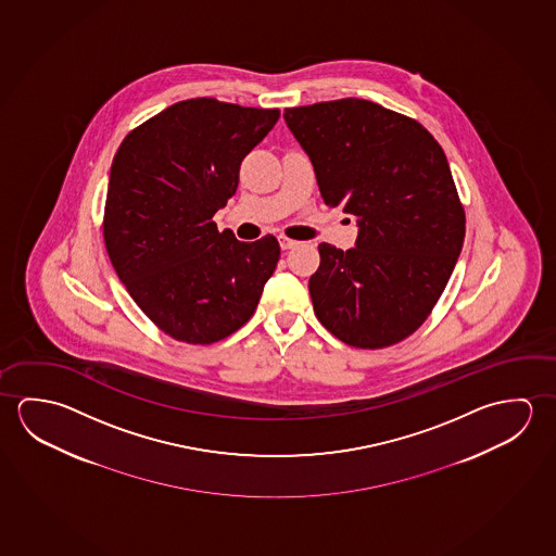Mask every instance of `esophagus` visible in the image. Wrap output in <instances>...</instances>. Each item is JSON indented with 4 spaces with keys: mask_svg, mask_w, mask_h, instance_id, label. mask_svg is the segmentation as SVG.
Listing matches in <instances>:
<instances>
[{
    "mask_svg": "<svg viewBox=\"0 0 556 556\" xmlns=\"http://www.w3.org/2000/svg\"><path fill=\"white\" fill-rule=\"evenodd\" d=\"M299 242L296 240H291V238L287 237H279V247H281V250H291V248L296 247Z\"/></svg>",
    "mask_w": 556,
    "mask_h": 556,
    "instance_id": "34e87169",
    "label": "esophagus"
}]
</instances>
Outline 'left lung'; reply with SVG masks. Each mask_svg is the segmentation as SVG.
<instances>
[{
	"label": "left lung",
	"instance_id": "left-lung-1",
	"mask_svg": "<svg viewBox=\"0 0 556 556\" xmlns=\"http://www.w3.org/2000/svg\"><path fill=\"white\" fill-rule=\"evenodd\" d=\"M282 118L326 205L358 227L346 252L319 244L314 312L346 345H393L427 319L464 247L446 155L419 122L363 99L287 109Z\"/></svg>",
	"mask_w": 556,
	"mask_h": 556
}]
</instances>
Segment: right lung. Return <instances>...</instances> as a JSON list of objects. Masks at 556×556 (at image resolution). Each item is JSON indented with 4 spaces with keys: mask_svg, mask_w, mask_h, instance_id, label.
I'll return each mask as SVG.
<instances>
[{
    "mask_svg": "<svg viewBox=\"0 0 556 556\" xmlns=\"http://www.w3.org/2000/svg\"><path fill=\"white\" fill-rule=\"evenodd\" d=\"M277 109L176 102L134 129L110 166L104 242L119 281L164 333L210 345L252 318L279 242H240L213 215L235 195L242 159Z\"/></svg>",
    "mask_w": 556,
    "mask_h": 556,
    "instance_id": "1",
    "label": "right lung"
}]
</instances>
